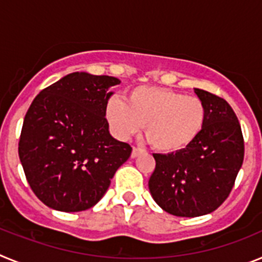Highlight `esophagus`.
Segmentation results:
<instances>
[{"instance_id": "obj_1", "label": "esophagus", "mask_w": 262, "mask_h": 262, "mask_svg": "<svg viewBox=\"0 0 262 262\" xmlns=\"http://www.w3.org/2000/svg\"><path fill=\"white\" fill-rule=\"evenodd\" d=\"M144 154V149H142V148H138V147H134L133 148V152H131V157L133 159H135V157L140 156V155Z\"/></svg>"}]
</instances>
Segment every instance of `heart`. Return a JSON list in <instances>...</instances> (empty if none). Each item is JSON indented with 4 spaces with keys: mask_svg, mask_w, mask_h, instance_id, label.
Returning a JSON list of instances; mask_svg holds the SVG:
<instances>
[{
    "mask_svg": "<svg viewBox=\"0 0 262 262\" xmlns=\"http://www.w3.org/2000/svg\"><path fill=\"white\" fill-rule=\"evenodd\" d=\"M105 115L113 133L122 140L144 126L148 142L160 152L187 148L202 133L207 110L202 99L157 86H138L126 102L110 98Z\"/></svg>",
    "mask_w": 262,
    "mask_h": 262,
    "instance_id": "1",
    "label": "heart"
}]
</instances>
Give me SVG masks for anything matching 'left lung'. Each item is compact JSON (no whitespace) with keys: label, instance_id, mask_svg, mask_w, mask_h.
I'll list each match as a JSON object with an SVG mask.
<instances>
[{"label":"left lung","instance_id":"1","mask_svg":"<svg viewBox=\"0 0 262 262\" xmlns=\"http://www.w3.org/2000/svg\"><path fill=\"white\" fill-rule=\"evenodd\" d=\"M205 102L202 133L172 154H154L156 168L148 186L155 202L176 216L195 217L216 210L230 195L244 160L242 127L228 102L194 89Z\"/></svg>","mask_w":262,"mask_h":262}]
</instances>
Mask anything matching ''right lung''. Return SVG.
I'll return each mask as SVG.
<instances>
[{
    "instance_id": "1",
    "label": "right lung",
    "mask_w": 262,
    "mask_h": 262,
    "mask_svg": "<svg viewBox=\"0 0 262 262\" xmlns=\"http://www.w3.org/2000/svg\"><path fill=\"white\" fill-rule=\"evenodd\" d=\"M120 80L69 73L43 89L27 110L19 154L27 182L46 206L77 212L93 207L133 148L108 133L106 103Z\"/></svg>"
}]
</instances>
